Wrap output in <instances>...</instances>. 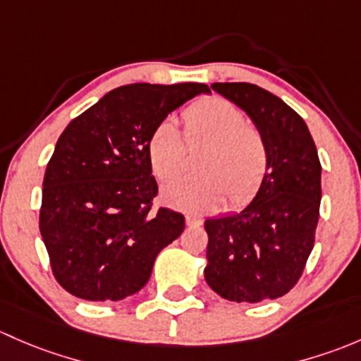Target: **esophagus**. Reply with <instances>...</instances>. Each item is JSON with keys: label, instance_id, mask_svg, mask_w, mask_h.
<instances>
[{"label": "esophagus", "instance_id": "1", "mask_svg": "<svg viewBox=\"0 0 361 361\" xmlns=\"http://www.w3.org/2000/svg\"><path fill=\"white\" fill-rule=\"evenodd\" d=\"M185 224L188 226H202L203 224V217L195 214H188L185 215Z\"/></svg>", "mask_w": 361, "mask_h": 361}]
</instances>
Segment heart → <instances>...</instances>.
Listing matches in <instances>:
<instances>
[{"mask_svg": "<svg viewBox=\"0 0 361 361\" xmlns=\"http://www.w3.org/2000/svg\"><path fill=\"white\" fill-rule=\"evenodd\" d=\"M189 146L207 142L198 159L200 173L179 177L163 188L170 207L188 212L217 210L228 196L233 207L250 202L269 170V151L261 130L245 113L219 95L196 100L182 113ZM147 158L159 180L179 176L185 165V143L172 120H163L147 137Z\"/></svg>", "mask_w": 361, "mask_h": 361, "instance_id": "1", "label": "heart"}]
</instances>
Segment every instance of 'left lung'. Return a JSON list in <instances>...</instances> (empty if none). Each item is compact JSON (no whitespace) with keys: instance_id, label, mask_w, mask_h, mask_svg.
Here are the masks:
<instances>
[{"instance_id":"left-lung-1","label":"left lung","mask_w":361,"mask_h":361,"mask_svg":"<svg viewBox=\"0 0 361 361\" xmlns=\"http://www.w3.org/2000/svg\"><path fill=\"white\" fill-rule=\"evenodd\" d=\"M261 130L269 170L247 208L207 219L205 280L235 302L285 295L299 281L314 245L322 200V165L302 118L252 83H214Z\"/></svg>"}]
</instances>
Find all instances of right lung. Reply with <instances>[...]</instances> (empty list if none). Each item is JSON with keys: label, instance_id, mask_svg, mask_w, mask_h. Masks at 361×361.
<instances>
[{"label": "right lung", "instance_id": "1", "mask_svg": "<svg viewBox=\"0 0 361 361\" xmlns=\"http://www.w3.org/2000/svg\"><path fill=\"white\" fill-rule=\"evenodd\" d=\"M203 83L114 88L74 118L43 179L39 231L51 273L85 300H121L147 283L156 255L184 231V215L159 207L147 137Z\"/></svg>", "mask_w": 361, "mask_h": 361}]
</instances>
